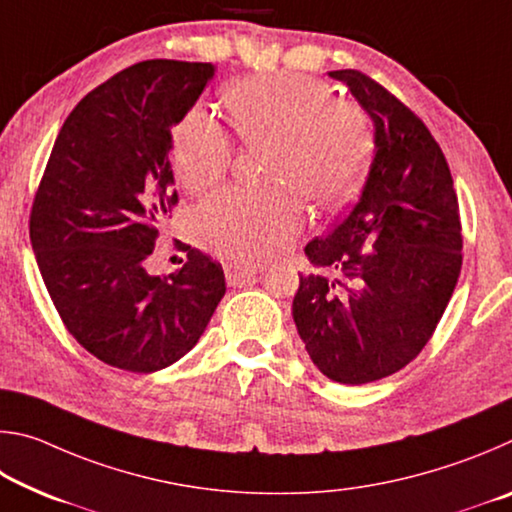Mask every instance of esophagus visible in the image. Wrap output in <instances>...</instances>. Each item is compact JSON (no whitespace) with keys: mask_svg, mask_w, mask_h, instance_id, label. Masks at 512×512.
<instances>
[{"mask_svg":"<svg viewBox=\"0 0 512 512\" xmlns=\"http://www.w3.org/2000/svg\"><path fill=\"white\" fill-rule=\"evenodd\" d=\"M255 275H257L255 266H232L230 264L228 268H225V280H228V284H232V287L253 280Z\"/></svg>","mask_w":512,"mask_h":512,"instance_id":"obj_1","label":"esophagus"}]
</instances>
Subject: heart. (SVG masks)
I'll list each match as a JSON object with an SVG mask.
<instances>
[{
	"label": "heart",
	"instance_id": "b5f03b06",
	"mask_svg": "<svg viewBox=\"0 0 512 512\" xmlns=\"http://www.w3.org/2000/svg\"><path fill=\"white\" fill-rule=\"evenodd\" d=\"M225 106L241 142L273 149L268 194L223 192L201 205L196 232L212 253L253 264L291 244L305 221L300 196L318 205L343 203L366 171L370 124L363 110L334 101L327 83L302 74H264L232 83ZM235 158L228 133L201 106L189 108L171 135L180 185L205 192L228 176Z\"/></svg>",
	"mask_w": 512,
	"mask_h": 512
}]
</instances>
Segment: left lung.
Returning a JSON list of instances; mask_svg holds the SVG:
<instances>
[{
	"instance_id": "8db88e82",
	"label": "left lung",
	"mask_w": 512,
	"mask_h": 512,
	"mask_svg": "<svg viewBox=\"0 0 512 512\" xmlns=\"http://www.w3.org/2000/svg\"><path fill=\"white\" fill-rule=\"evenodd\" d=\"M372 121L375 149L357 201L305 255L336 277L300 275L293 323L339 384L402 370L431 339L463 264L454 180L429 128L357 69L329 72Z\"/></svg>"
}]
</instances>
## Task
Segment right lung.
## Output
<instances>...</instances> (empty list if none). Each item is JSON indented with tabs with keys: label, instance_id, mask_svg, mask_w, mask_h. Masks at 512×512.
Listing matches in <instances>:
<instances>
[{
	"label": "right lung",
	"instance_id": "obj_1",
	"mask_svg": "<svg viewBox=\"0 0 512 512\" xmlns=\"http://www.w3.org/2000/svg\"><path fill=\"white\" fill-rule=\"evenodd\" d=\"M212 63L144 60L79 101L51 149L31 210V246L69 334L108 366L155 372L194 348L225 296L221 264L151 275L178 194L171 128L214 79Z\"/></svg>",
	"mask_w": 512,
	"mask_h": 512
}]
</instances>
